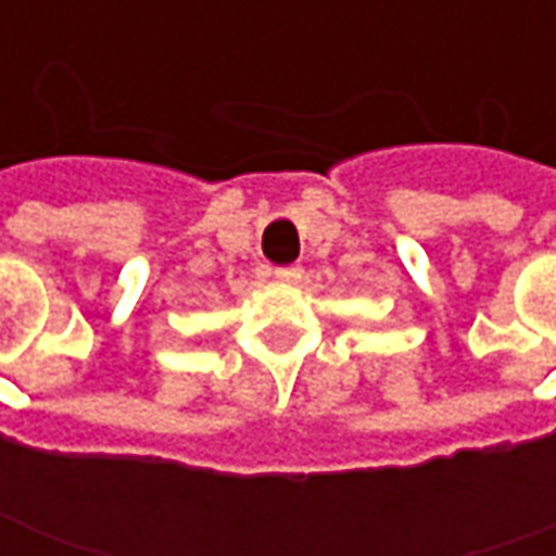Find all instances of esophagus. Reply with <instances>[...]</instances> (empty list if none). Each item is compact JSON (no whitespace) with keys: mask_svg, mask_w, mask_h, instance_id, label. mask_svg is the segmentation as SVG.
<instances>
[{"mask_svg":"<svg viewBox=\"0 0 556 556\" xmlns=\"http://www.w3.org/2000/svg\"><path fill=\"white\" fill-rule=\"evenodd\" d=\"M274 277H277L279 282H298V279L303 277V267L301 265L277 267V270H274Z\"/></svg>","mask_w":556,"mask_h":556,"instance_id":"34e87169","label":"esophagus"}]
</instances>
